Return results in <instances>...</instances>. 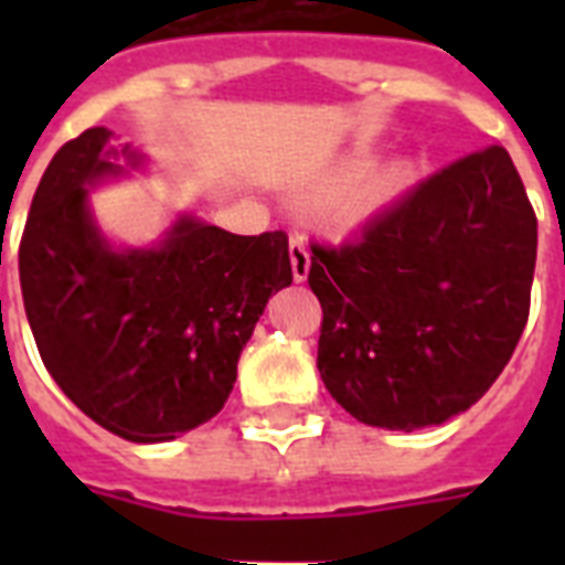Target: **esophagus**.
<instances>
[{"mask_svg": "<svg viewBox=\"0 0 565 565\" xmlns=\"http://www.w3.org/2000/svg\"><path fill=\"white\" fill-rule=\"evenodd\" d=\"M290 264H292V278L305 281L310 273V252L301 237H290Z\"/></svg>", "mask_w": 565, "mask_h": 565, "instance_id": "obj_1", "label": "esophagus"}]
</instances>
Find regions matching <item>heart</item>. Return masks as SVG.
I'll return each instance as SVG.
<instances>
[{
    "instance_id": "b5f03b06",
    "label": "heart",
    "mask_w": 565,
    "mask_h": 565,
    "mask_svg": "<svg viewBox=\"0 0 565 565\" xmlns=\"http://www.w3.org/2000/svg\"><path fill=\"white\" fill-rule=\"evenodd\" d=\"M366 167H370L366 161L349 163V170L340 175V181H343V184H354L358 179H363ZM413 179H416V167H411V163H395V167L384 170L375 181H372V188H370V193H366V199H370V204L390 202L393 195H398L402 190L411 188Z\"/></svg>"
}]
</instances>
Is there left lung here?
<instances>
[{
  "instance_id": "left-lung-1",
  "label": "left lung",
  "mask_w": 565,
  "mask_h": 565,
  "mask_svg": "<svg viewBox=\"0 0 565 565\" xmlns=\"http://www.w3.org/2000/svg\"><path fill=\"white\" fill-rule=\"evenodd\" d=\"M310 252L328 393L363 425L416 430L469 411L508 366L531 313L536 213L508 149L487 146Z\"/></svg>"
}]
</instances>
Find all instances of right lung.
<instances>
[{"label":"right lung","mask_w":565,"mask_h":565,"mask_svg":"<svg viewBox=\"0 0 565 565\" xmlns=\"http://www.w3.org/2000/svg\"><path fill=\"white\" fill-rule=\"evenodd\" d=\"M108 137L87 128L43 172L20 239L22 301L78 411L131 443H167L225 407L266 301L292 284L290 248L284 231L181 220L161 248L114 252L87 211V184L119 170Z\"/></svg>","instance_id":"right-lung-1"}]
</instances>
